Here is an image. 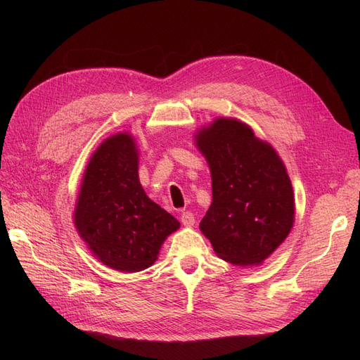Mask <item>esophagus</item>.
<instances>
[{"mask_svg":"<svg viewBox=\"0 0 360 360\" xmlns=\"http://www.w3.org/2000/svg\"><path fill=\"white\" fill-rule=\"evenodd\" d=\"M180 221L183 225L186 226H192L195 224V216L192 212H183L180 216Z\"/></svg>","mask_w":360,"mask_h":360,"instance_id":"esophagus-1","label":"esophagus"}]
</instances>
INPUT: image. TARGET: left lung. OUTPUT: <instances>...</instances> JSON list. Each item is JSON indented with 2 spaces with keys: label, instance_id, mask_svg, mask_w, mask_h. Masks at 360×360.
<instances>
[{
  "label": "left lung",
  "instance_id": "obj_1",
  "mask_svg": "<svg viewBox=\"0 0 360 360\" xmlns=\"http://www.w3.org/2000/svg\"><path fill=\"white\" fill-rule=\"evenodd\" d=\"M212 171L213 201L200 224L214 252L237 266L264 261L294 221L292 188L270 144L234 118H217L197 135Z\"/></svg>",
  "mask_w": 360,
  "mask_h": 360
}]
</instances>
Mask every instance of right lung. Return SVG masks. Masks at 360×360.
<instances>
[{
  "label": "right lung",
  "instance_id": "add662e5",
  "mask_svg": "<svg viewBox=\"0 0 360 360\" xmlns=\"http://www.w3.org/2000/svg\"><path fill=\"white\" fill-rule=\"evenodd\" d=\"M75 225L93 254L120 271L150 267L163 240L180 226L141 186L130 135L117 134L94 151L85 169Z\"/></svg>",
  "mask_w": 360,
  "mask_h": 360
}]
</instances>
